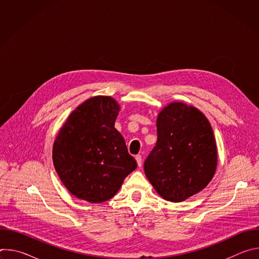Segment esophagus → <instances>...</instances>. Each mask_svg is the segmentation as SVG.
<instances>
[{"mask_svg":"<svg viewBox=\"0 0 259 259\" xmlns=\"http://www.w3.org/2000/svg\"><path fill=\"white\" fill-rule=\"evenodd\" d=\"M135 160H136V162H137L138 167H141V165H142V158H141V156H140V155H137V156L135 157Z\"/></svg>","mask_w":259,"mask_h":259,"instance_id":"1","label":"esophagus"}]
</instances>
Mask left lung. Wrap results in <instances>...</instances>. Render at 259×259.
Masks as SVG:
<instances>
[{
	"label": "left lung",
	"mask_w": 259,
	"mask_h": 259,
	"mask_svg": "<svg viewBox=\"0 0 259 259\" xmlns=\"http://www.w3.org/2000/svg\"><path fill=\"white\" fill-rule=\"evenodd\" d=\"M158 140L144 162V172L166 201L182 202L204 190L217 167L212 127L193 105L173 101L157 118Z\"/></svg>",
	"instance_id": "8db88e82"
}]
</instances>
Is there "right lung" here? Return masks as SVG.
Returning <instances> with one entry per match:
<instances>
[{"label":"right lung","instance_id":"right-lung-1","mask_svg":"<svg viewBox=\"0 0 259 259\" xmlns=\"http://www.w3.org/2000/svg\"><path fill=\"white\" fill-rule=\"evenodd\" d=\"M119 112L113 97H91L68 116L56 136L54 168L67 191L80 200L97 204L112 199L137 168L115 128Z\"/></svg>","mask_w":259,"mask_h":259}]
</instances>
